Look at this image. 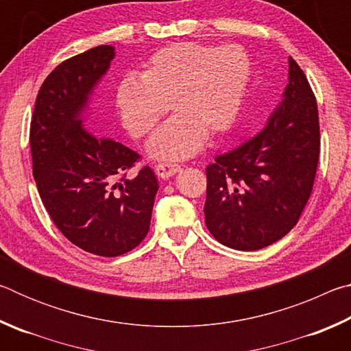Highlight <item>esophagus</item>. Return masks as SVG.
<instances>
[{
    "mask_svg": "<svg viewBox=\"0 0 351 351\" xmlns=\"http://www.w3.org/2000/svg\"><path fill=\"white\" fill-rule=\"evenodd\" d=\"M180 169V165L173 162H159L156 167H154V171H156V175L161 178V180H169V178L176 175Z\"/></svg>",
    "mask_w": 351,
    "mask_h": 351,
    "instance_id": "obj_1",
    "label": "esophagus"
}]
</instances>
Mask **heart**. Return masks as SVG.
<instances>
[{"label": "heart", "instance_id": "heart-1", "mask_svg": "<svg viewBox=\"0 0 351 351\" xmlns=\"http://www.w3.org/2000/svg\"><path fill=\"white\" fill-rule=\"evenodd\" d=\"M249 75L251 62L240 46L175 43L148 58L139 79L121 80L116 106L128 133L144 138L170 105L175 116L148 142V153L184 159L199 150L204 134L215 138L234 125Z\"/></svg>", "mask_w": 351, "mask_h": 351}]
</instances>
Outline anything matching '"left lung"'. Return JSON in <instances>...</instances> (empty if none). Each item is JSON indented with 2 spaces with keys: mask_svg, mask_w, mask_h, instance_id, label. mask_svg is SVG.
Masks as SVG:
<instances>
[{
  "mask_svg": "<svg viewBox=\"0 0 351 351\" xmlns=\"http://www.w3.org/2000/svg\"><path fill=\"white\" fill-rule=\"evenodd\" d=\"M282 102L260 132L206 169L204 215L224 246L257 251L299 221L320 152L317 104L304 71L288 58Z\"/></svg>",
  "mask_w": 351,
  "mask_h": 351,
  "instance_id": "left-lung-1",
  "label": "left lung"
}]
</instances>
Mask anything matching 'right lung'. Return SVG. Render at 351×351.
<instances>
[{
	"label": "right lung",
	"instance_id": "1",
	"mask_svg": "<svg viewBox=\"0 0 351 351\" xmlns=\"http://www.w3.org/2000/svg\"><path fill=\"white\" fill-rule=\"evenodd\" d=\"M102 45L52 71L31 121L34 180L58 230L86 252L117 257L150 229L158 180L150 167L125 178L139 154L88 132V105L114 58Z\"/></svg>",
	"mask_w": 351,
	"mask_h": 351
}]
</instances>
